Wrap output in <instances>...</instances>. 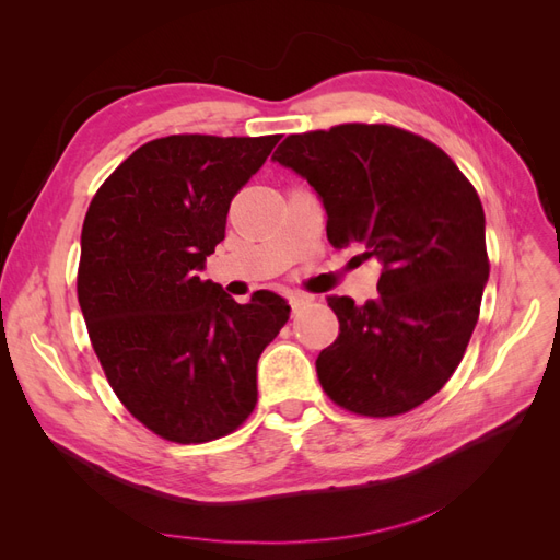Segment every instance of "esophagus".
<instances>
[{"mask_svg":"<svg viewBox=\"0 0 560 560\" xmlns=\"http://www.w3.org/2000/svg\"><path fill=\"white\" fill-rule=\"evenodd\" d=\"M308 303V296H303V294H292L290 296V306H292V311L296 313L301 306H306Z\"/></svg>","mask_w":560,"mask_h":560,"instance_id":"obj_1","label":"esophagus"}]
</instances>
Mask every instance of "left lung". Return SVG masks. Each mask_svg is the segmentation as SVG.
Instances as JSON below:
<instances>
[{"label":"left lung","instance_id":"obj_1","mask_svg":"<svg viewBox=\"0 0 560 560\" xmlns=\"http://www.w3.org/2000/svg\"><path fill=\"white\" fill-rule=\"evenodd\" d=\"M273 161L306 177L336 249L364 243L383 266L378 299L329 296L336 341L315 360L341 409L389 418L446 385L477 327L488 280L477 189L444 149L389 124L290 135Z\"/></svg>","mask_w":560,"mask_h":560}]
</instances>
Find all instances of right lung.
Instances as JSON below:
<instances>
[{
    "label": "right lung",
    "instance_id": "add662e5",
    "mask_svg": "<svg viewBox=\"0 0 560 560\" xmlns=\"http://www.w3.org/2000/svg\"><path fill=\"white\" fill-rule=\"evenodd\" d=\"M280 135H167L135 149L93 196L77 296L93 350L130 416L173 444L238 430L257 406V362L287 301H233L200 280L233 196Z\"/></svg>",
    "mask_w": 560,
    "mask_h": 560
}]
</instances>
